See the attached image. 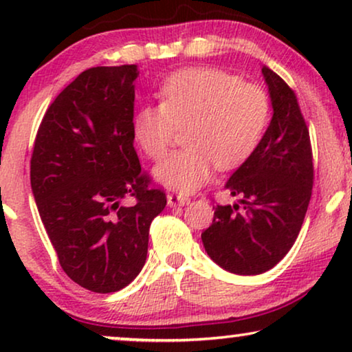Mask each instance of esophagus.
I'll return each instance as SVG.
<instances>
[{"label": "esophagus", "mask_w": 352, "mask_h": 352, "mask_svg": "<svg viewBox=\"0 0 352 352\" xmlns=\"http://www.w3.org/2000/svg\"><path fill=\"white\" fill-rule=\"evenodd\" d=\"M166 200L170 206H184L190 201L189 197L184 194H177V192H171V194H168Z\"/></svg>", "instance_id": "esophagus-1"}]
</instances>
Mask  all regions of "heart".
Listing matches in <instances>:
<instances>
[{
  "mask_svg": "<svg viewBox=\"0 0 352 352\" xmlns=\"http://www.w3.org/2000/svg\"><path fill=\"white\" fill-rule=\"evenodd\" d=\"M162 104L144 105L133 118V136L147 157L165 155L176 128L186 148L170 153L153 175L173 189H199L214 166L230 170L261 142L271 118L267 94L224 70L195 67L173 74L160 88Z\"/></svg>",
  "mask_w": 352,
  "mask_h": 352,
  "instance_id": "b5f03b06",
  "label": "heart"
}]
</instances>
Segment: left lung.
Masks as SVG:
<instances>
[{
    "label": "left lung",
    "mask_w": 352,
    "mask_h": 352,
    "mask_svg": "<svg viewBox=\"0 0 352 352\" xmlns=\"http://www.w3.org/2000/svg\"><path fill=\"white\" fill-rule=\"evenodd\" d=\"M272 120L252 155L226 182L239 204L216 205L201 232L205 252L226 271L256 276L295 243L311 200L314 168L309 129L290 86L263 65Z\"/></svg>",
    "instance_id": "1"
}]
</instances>
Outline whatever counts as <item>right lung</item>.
<instances>
[{
  "instance_id": "obj_1",
  "label": "right lung",
  "mask_w": 352,
  "mask_h": 352,
  "mask_svg": "<svg viewBox=\"0 0 352 352\" xmlns=\"http://www.w3.org/2000/svg\"><path fill=\"white\" fill-rule=\"evenodd\" d=\"M138 75V65L80 74L46 110L30 160L32 192L60 267L96 293L136 278L148 228L166 205L133 146ZM128 196L133 206L121 204Z\"/></svg>"
}]
</instances>
